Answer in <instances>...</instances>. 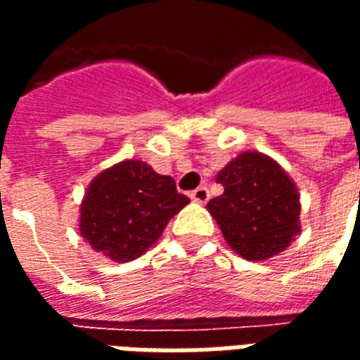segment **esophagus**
Segmentation results:
<instances>
[{
    "instance_id": "1",
    "label": "esophagus",
    "mask_w": 360,
    "mask_h": 360,
    "mask_svg": "<svg viewBox=\"0 0 360 360\" xmlns=\"http://www.w3.org/2000/svg\"><path fill=\"white\" fill-rule=\"evenodd\" d=\"M191 198H193L195 202L204 204V202H208V198H210V193H208V188H206V187H198V188H195L193 193H191Z\"/></svg>"
}]
</instances>
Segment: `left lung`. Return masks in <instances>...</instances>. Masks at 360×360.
<instances>
[{
  "label": "left lung",
  "instance_id": "left-lung-1",
  "mask_svg": "<svg viewBox=\"0 0 360 360\" xmlns=\"http://www.w3.org/2000/svg\"><path fill=\"white\" fill-rule=\"evenodd\" d=\"M224 195L206 208L227 245L247 260L276 257L301 233V202L293 179L260 152H243L216 177Z\"/></svg>",
  "mask_w": 360,
  "mask_h": 360
}]
</instances>
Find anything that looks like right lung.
<instances>
[{
    "label": "right lung",
    "instance_id": "obj_1",
    "mask_svg": "<svg viewBox=\"0 0 360 360\" xmlns=\"http://www.w3.org/2000/svg\"><path fill=\"white\" fill-rule=\"evenodd\" d=\"M188 202L169 175H160L141 160H123L90 181L79 229L96 252L129 262L146 252Z\"/></svg>",
    "mask_w": 360,
    "mask_h": 360
}]
</instances>
